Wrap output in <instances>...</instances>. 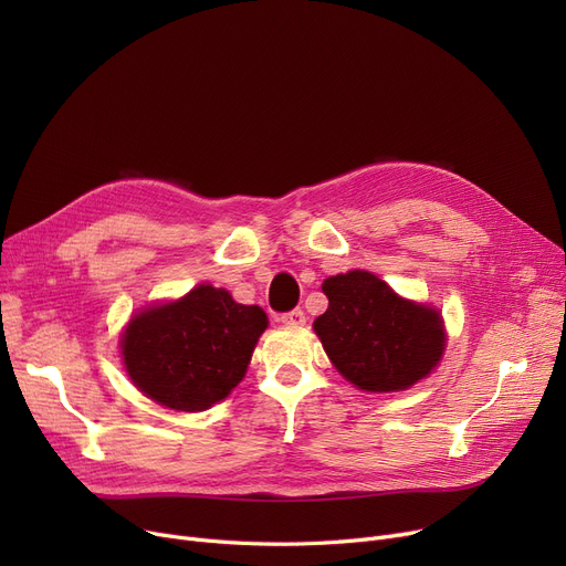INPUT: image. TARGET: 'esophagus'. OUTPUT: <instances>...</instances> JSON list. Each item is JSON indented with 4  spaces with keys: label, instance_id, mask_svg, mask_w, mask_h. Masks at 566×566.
<instances>
[{
    "label": "esophagus",
    "instance_id": "1",
    "mask_svg": "<svg viewBox=\"0 0 566 566\" xmlns=\"http://www.w3.org/2000/svg\"><path fill=\"white\" fill-rule=\"evenodd\" d=\"M280 321H282L284 325H291V328H298V325L305 323V312H303V310H291V312L282 314Z\"/></svg>",
    "mask_w": 566,
    "mask_h": 566
}]
</instances>
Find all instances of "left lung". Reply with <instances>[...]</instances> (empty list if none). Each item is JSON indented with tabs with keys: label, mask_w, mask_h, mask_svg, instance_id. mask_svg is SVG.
Masks as SVG:
<instances>
[{
	"label": "left lung",
	"mask_w": 566,
	"mask_h": 566,
	"mask_svg": "<svg viewBox=\"0 0 566 566\" xmlns=\"http://www.w3.org/2000/svg\"><path fill=\"white\" fill-rule=\"evenodd\" d=\"M321 289L328 310L314 321V333L355 388L401 392L440 363L448 335L438 310L401 298L367 271L328 277Z\"/></svg>",
	"instance_id": "left-lung-1"
}]
</instances>
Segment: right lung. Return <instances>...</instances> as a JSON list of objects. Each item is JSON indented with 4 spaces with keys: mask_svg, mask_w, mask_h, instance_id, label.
<instances>
[{
    "mask_svg": "<svg viewBox=\"0 0 566 566\" xmlns=\"http://www.w3.org/2000/svg\"><path fill=\"white\" fill-rule=\"evenodd\" d=\"M268 328L256 305L224 289L199 284L184 298L135 314L122 335L124 365L135 388L171 410L199 412L243 380Z\"/></svg>",
    "mask_w": 566,
    "mask_h": 566,
    "instance_id": "obj_1",
    "label": "right lung"
}]
</instances>
